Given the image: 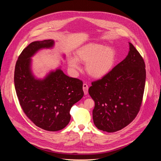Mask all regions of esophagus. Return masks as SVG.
I'll return each mask as SVG.
<instances>
[{
    "label": "esophagus",
    "mask_w": 161,
    "mask_h": 161,
    "mask_svg": "<svg viewBox=\"0 0 161 161\" xmlns=\"http://www.w3.org/2000/svg\"><path fill=\"white\" fill-rule=\"evenodd\" d=\"M83 92H84V94L87 95L88 94V86L86 84L84 83L83 85Z\"/></svg>",
    "instance_id": "34e87169"
}]
</instances>
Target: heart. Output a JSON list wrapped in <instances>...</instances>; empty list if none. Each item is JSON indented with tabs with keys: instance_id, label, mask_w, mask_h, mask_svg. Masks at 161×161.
<instances>
[{
	"instance_id": "heart-1",
	"label": "heart",
	"mask_w": 161,
	"mask_h": 161,
	"mask_svg": "<svg viewBox=\"0 0 161 161\" xmlns=\"http://www.w3.org/2000/svg\"><path fill=\"white\" fill-rule=\"evenodd\" d=\"M117 52L113 47L90 42L80 48L75 58L68 59L69 66L74 70L80 69L79 62L86 63L85 71L91 78L99 79L106 76L115 65Z\"/></svg>"
}]
</instances>
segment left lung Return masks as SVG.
Segmentation results:
<instances>
[{
    "label": "left lung",
    "mask_w": 161,
    "mask_h": 161,
    "mask_svg": "<svg viewBox=\"0 0 161 161\" xmlns=\"http://www.w3.org/2000/svg\"><path fill=\"white\" fill-rule=\"evenodd\" d=\"M128 55L101 80L92 83L88 93L95 102L96 127L108 132L121 130L136 117L146 80L145 64L132 43Z\"/></svg>",
    "instance_id": "left-lung-1"
}]
</instances>
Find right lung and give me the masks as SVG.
<instances>
[{
    "label": "right lung",
    "instance_id": "obj_1",
    "mask_svg": "<svg viewBox=\"0 0 161 161\" xmlns=\"http://www.w3.org/2000/svg\"><path fill=\"white\" fill-rule=\"evenodd\" d=\"M54 45L53 39L29 44L18 57L14 76L21 108L36 126L48 131L61 130L69 124L71 107L84 94L83 82L65 75L61 66L43 78L33 73L32 57L41 50L52 49Z\"/></svg>",
    "mask_w": 161,
    "mask_h": 161
}]
</instances>
